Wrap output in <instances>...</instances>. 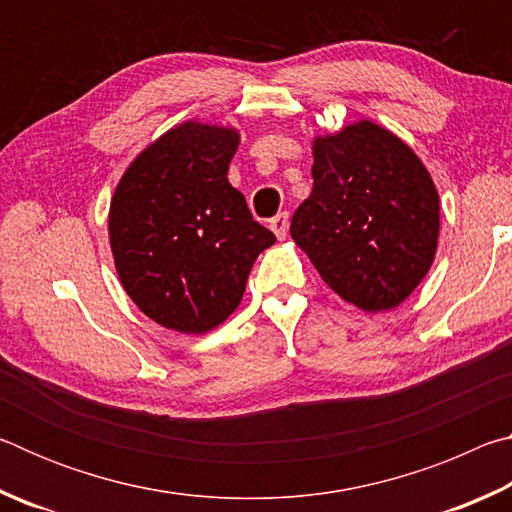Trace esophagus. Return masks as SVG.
Returning a JSON list of instances; mask_svg holds the SVG:
<instances>
[{
	"label": "esophagus",
	"instance_id": "obj_1",
	"mask_svg": "<svg viewBox=\"0 0 512 512\" xmlns=\"http://www.w3.org/2000/svg\"><path fill=\"white\" fill-rule=\"evenodd\" d=\"M271 230L275 232L277 239H287L289 235V212H280L271 219Z\"/></svg>",
	"mask_w": 512,
	"mask_h": 512
}]
</instances>
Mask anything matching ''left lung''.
<instances>
[{
  "label": "left lung",
  "mask_w": 512,
  "mask_h": 512,
  "mask_svg": "<svg viewBox=\"0 0 512 512\" xmlns=\"http://www.w3.org/2000/svg\"><path fill=\"white\" fill-rule=\"evenodd\" d=\"M309 198L291 237L334 293L368 314L395 309L429 273L440 198L422 160L388 128L359 119L311 142Z\"/></svg>",
  "instance_id": "1"
}]
</instances>
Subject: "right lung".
<instances>
[{
  "instance_id": "1",
  "label": "right lung",
  "mask_w": 512,
  "mask_h": 512,
  "mask_svg": "<svg viewBox=\"0 0 512 512\" xmlns=\"http://www.w3.org/2000/svg\"><path fill=\"white\" fill-rule=\"evenodd\" d=\"M237 146V128L183 121L137 153L110 198L121 287L173 332L205 334L225 323L255 259L275 244L228 183Z\"/></svg>"
}]
</instances>
